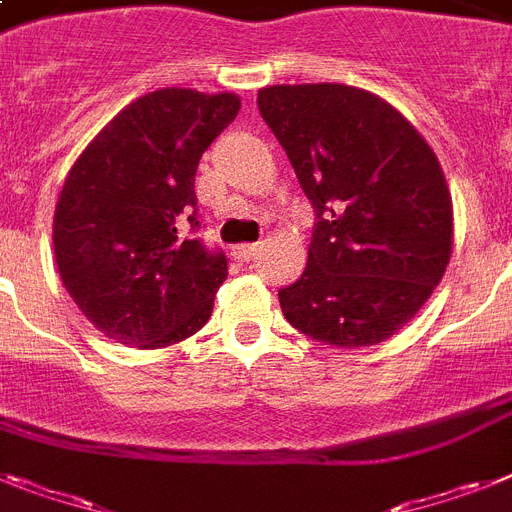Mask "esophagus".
<instances>
[{
  "instance_id": "esophagus-1",
  "label": "esophagus",
  "mask_w": 512,
  "mask_h": 512,
  "mask_svg": "<svg viewBox=\"0 0 512 512\" xmlns=\"http://www.w3.org/2000/svg\"><path fill=\"white\" fill-rule=\"evenodd\" d=\"M257 247H260V244H257V242H252V244H236V247H234V257H236V260H239V263H247L249 257H255Z\"/></svg>"
}]
</instances>
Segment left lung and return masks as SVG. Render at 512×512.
Segmentation results:
<instances>
[{"label":"left lung","mask_w":512,"mask_h":512,"mask_svg":"<svg viewBox=\"0 0 512 512\" xmlns=\"http://www.w3.org/2000/svg\"><path fill=\"white\" fill-rule=\"evenodd\" d=\"M257 109L315 210L307 268L278 289L283 317L338 349L385 341L450 263L440 161L390 103L351 85H273Z\"/></svg>","instance_id":"8db88e82"}]
</instances>
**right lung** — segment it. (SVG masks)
<instances>
[{"label": "right lung", "instance_id": "obj_1", "mask_svg": "<svg viewBox=\"0 0 512 512\" xmlns=\"http://www.w3.org/2000/svg\"><path fill=\"white\" fill-rule=\"evenodd\" d=\"M239 114L231 93L163 88L119 111L77 158L54 213L64 289L101 333L140 349L190 338L229 260L197 236V163Z\"/></svg>", "mask_w": 512, "mask_h": 512}]
</instances>
